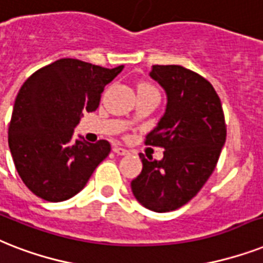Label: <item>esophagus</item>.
<instances>
[{
  "label": "esophagus",
  "instance_id": "obj_1",
  "mask_svg": "<svg viewBox=\"0 0 263 263\" xmlns=\"http://www.w3.org/2000/svg\"><path fill=\"white\" fill-rule=\"evenodd\" d=\"M117 155H121V156H123V155H127L129 153V151L125 148H122V146H114V149H112Z\"/></svg>",
  "mask_w": 263,
  "mask_h": 263
}]
</instances>
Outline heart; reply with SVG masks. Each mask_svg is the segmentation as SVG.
Segmentation results:
<instances>
[{"label":"heart","instance_id":"b5f03b06","mask_svg":"<svg viewBox=\"0 0 263 263\" xmlns=\"http://www.w3.org/2000/svg\"><path fill=\"white\" fill-rule=\"evenodd\" d=\"M142 89H155V88L148 83H141L138 85V91H142Z\"/></svg>","mask_w":263,"mask_h":263}]
</instances>
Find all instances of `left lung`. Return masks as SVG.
Instances as JSON below:
<instances>
[{"instance_id": "1", "label": "left lung", "mask_w": 263, "mask_h": 263, "mask_svg": "<svg viewBox=\"0 0 263 263\" xmlns=\"http://www.w3.org/2000/svg\"><path fill=\"white\" fill-rule=\"evenodd\" d=\"M151 77L167 93V108L145 145L164 148L163 160L145 159L132 180L137 201L153 212L183 206L215 171L227 125L220 98L206 79L179 65H153Z\"/></svg>"}]
</instances>
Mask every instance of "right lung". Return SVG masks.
Wrapping results in <instances>:
<instances>
[{
    "mask_svg": "<svg viewBox=\"0 0 263 263\" xmlns=\"http://www.w3.org/2000/svg\"><path fill=\"white\" fill-rule=\"evenodd\" d=\"M122 69L62 58L25 80L16 96L8 142L14 167L33 194L50 202L72 198L108 156L106 140L72 142V136L83 112L98 108L104 87Z\"/></svg>",
    "mask_w": 263,
    "mask_h": 263,
    "instance_id": "add662e5",
    "label": "right lung"
}]
</instances>
